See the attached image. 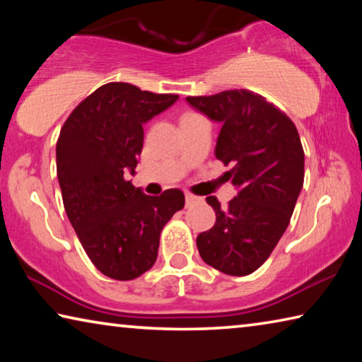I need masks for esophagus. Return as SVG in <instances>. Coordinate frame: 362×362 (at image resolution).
I'll return each mask as SVG.
<instances>
[{
    "mask_svg": "<svg viewBox=\"0 0 362 362\" xmlns=\"http://www.w3.org/2000/svg\"><path fill=\"white\" fill-rule=\"evenodd\" d=\"M185 201H187V206H192L193 203L198 201V196H194L192 193H185Z\"/></svg>",
    "mask_w": 362,
    "mask_h": 362,
    "instance_id": "obj_1",
    "label": "esophagus"
}]
</instances>
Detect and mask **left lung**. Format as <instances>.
<instances>
[{
  "mask_svg": "<svg viewBox=\"0 0 362 362\" xmlns=\"http://www.w3.org/2000/svg\"><path fill=\"white\" fill-rule=\"evenodd\" d=\"M189 105L222 122L216 158L238 188L228 206L216 196L207 204L216 223L196 238L207 265L246 276L263 265L291 222L305 177V153L297 127L265 97L247 89L187 97Z\"/></svg>",
  "mask_w": 362,
  "mask_h": 362,
  "instance_id": "obj_1",
  "label": "left lung"
}]
</instances>
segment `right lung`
<instances>
[{"instance_id": "1", "label": "right lung", "mask_w": 362, "mask_h": 362, "mask_svg": "<svg viewBox=\"0 0 362 362\" xmlns=\"http://www.w3.org/2000/svg\"><path fill=\"white\" fill-rule=\"evenodd\" d=\"M177 99L129 83H107L60 129L56 156L65 212L90 262L112 279L131 281L148 272L161 230L185 206L180 189L148 196L127 180L142 153L144 122Z\"/></svg>"}]
</instances>
